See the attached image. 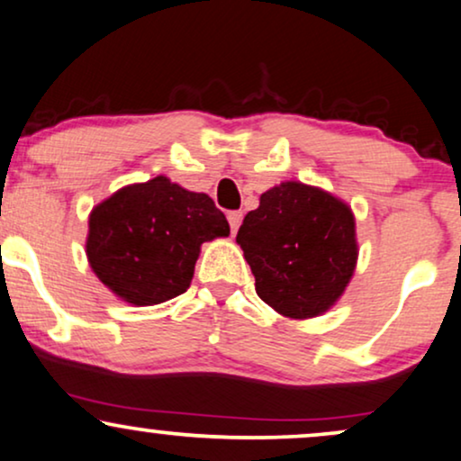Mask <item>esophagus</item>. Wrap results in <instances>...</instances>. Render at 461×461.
I'll return each mask as SVG.
<instances>
[{"label": "esophagus", "mask_w": 461, "mask_h": 461, "mask_svg": "<svg viewBox=\"0 0 461 461\" xmlns=\"http://www.w3.org/2000/svg\"><path fill=\"white\" fill-rule=\"evenodd\" d=\"M242 217L244 214L240 211H231L230 214H227V221H230V227H231V234H236L238 227H240L242 223Z\"/></svg>", "instance_id": "34e87169"}]
</instances>
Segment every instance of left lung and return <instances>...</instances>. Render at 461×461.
<instances>
[{
    "mask_svg": "<svg viewBox=\"0 0 461 461\" xmlns=\"http://www.w3.org/2000/svg\"><path fill=\"white\" fill-rule=\"evenodd\" d=\"M236 242L259 298L294 319L328 311L351 281L357 261L351 208L295 180L261 195L258 211L244 217Z\"/></svg>",
    "mask_w": 461,
    "mask_h": 461,
    "instance_id": "obj_1",
    "label": "left lung"
}]
</instances>
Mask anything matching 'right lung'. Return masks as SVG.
Instances as JSON below:
<instances>
[{"mask_svg":"<svg viewBox=\"0 0 461 461\" xmlns=\"http://www.w3.org/2000/svg\"><path fill=\"white\" fill-rule=\"evenodd\" d=\"M219 236L230 223L211 197L155 176L93 208L86 258L119 298L150 306L189 289L202 242Z\"/></svg>","mask_w":461,"mask_h":461,"instance_id":"1","label":"right lung"}]
</instances>
